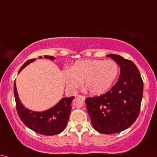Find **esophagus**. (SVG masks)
Here are the masks:
<instances>
[{
  "mask_svg": "<svg viewBox=\"0 0 157 157\" xmlns=\"http://www.w3.org/2000/svg\"><path fill=\"white\" fill-rule=\"evenodd\" d=\"M79 97H80V98H82L83 100H85V99L86 98V97H85V96H79Z\"/></svg>",
  "mask_w": 157,
  "mask_h": 157,
  "instance_id": "esophagus-1",
  "label": "esophagus"
}]
</instances>
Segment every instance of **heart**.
<instances>
[{
	"label": "heart",
	"instance_id": "heart-1",
	"mask_svg": "<svg viewBox=\"0 0 157 157\" xmlns=\"http://www.w3.org/2000/svg\"><path fill=\"white\" fill-rule=\"evenodd\" d=\"M118 73L119 67L114 61L84 59L64 70L63 78L69 90H76L84 81L85 88L90 94L99 96L111 88Z\"/></svg>",
	"mask_w": 157,
	"mask_h": 157
}]
</instances>
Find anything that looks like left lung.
I'll list each match as a JSON object with an SVG mask.
<instances>
[{
    "label": "left lung",
    "mask_w": 157,
    "mask_h": 157,
    "mask_svg": "<svg viewBox=\"0 0 157 157\" xmlns=\"http://www.w3.org/2000/svg\"><path fill=\"white\" fill-rule=\"evenodd\" d=\"M120 67L117 82L100 96L85 99L93 128L104 134L126 130L136 120L141 104L144 82L136 64L116 54L107 55Z\"/></svg>",
    "instance_id": "obj_1"
}]
</instances>
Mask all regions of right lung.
<instances>
[{
    "label": "right lung",
    "instance_id": "add662e5",
    "mask_svg": "<svg viewBox=\"0 0 157 157\" xmlns=\"http://www.w3.org/2000/svg\"><path fill=\"white\" fill-rule=\"evenodd\" d=\"M44 58L50 60L55 59V57L51 56H44ZM39 59H42V56ZM35 60L36 59H33L26 61L19 69V73ZM13 93L18 115L24 124L30 130L44 136H54L60 133L66 128L71 114V104L75 98L74 96L61 98L54 106L48 110L35 112L25 108L21 104L15 82L13 85Z\"/></svg>",
    "mask_w": 157,
    "mask_h": 157
}]
</instances>
